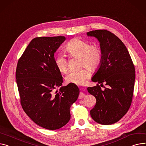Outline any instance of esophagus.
Here are the masks:
<instances>
[{
  "label": "esophagus",
  "mask_w": 146,
  "mask_h": 146,
  "mask_svg": "<svg viewBox=\"0 0 146 146\" xmlns=\"http://www.w3.org/2000/svg\"><path fill=\"white\" fill-rule=\"evenodd\" d=\"M84 96H85V94H84L83 93L81 92V93L79 94V99H83V98H84Z\"/></svg>",
  "instance_id": "esophagus-1"
}]
</instances>
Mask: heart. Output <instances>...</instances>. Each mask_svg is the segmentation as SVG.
Returning a JSON list of instances; mask_svg holds the SVG:
<instances>
[{
    "label": "heart",
    "instance_id": "obj_1",
    "mask_svg": "<svg viewBox=\"0 0 146 146\" xmlns=\"http://www.w3.org/2000/svg\"><path fill=\"white\" fill-rule=\"evenodd\" d=\"M66 50L72 57H79L80 69L70 71L66 77L67 83L83 84L86 79L89 78L91 70H94L100 64L102 54L100 48L96 46H91L90 43L79 38H74L66 46ZM54 64L57 70L64 73L68 69V61L62 54H59L54 58Z\"/></svg>",
    "mask_w": 146,
    "mask_h": 146
}]
</instances>
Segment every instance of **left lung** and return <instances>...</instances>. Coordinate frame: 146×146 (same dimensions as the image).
<instances>
[{"label": "left lung", "instance_id": "left-lung-1", "mask_svg": "<svg viewBox=\"0 0 146 146\" xmlns=\"http://www.w3.org/2000/svg\"><path fill=\"white\" fill-rule=\"evenodd\" d=\"M87 35L98 38L102 54L99 68L92 79L98 84L87 88L96 99L90 115L99 124H112L123 117L131 104L134 66L127 48L114 34L103 29L90 31ZM103 83L107 86L102 91L100 86Z\"/></svg>", "mask_w": 146, "mask_h": 146}]
</instances>
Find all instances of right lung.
Here are the masks:
<instances>
[{"label": "right lung", "mask_w": 146, "mask_h": 146, "mask_svg": "<svg viewBox=\"0 0 146 146\" xmlns=\"http://www.w3.org/2000/svg\"><path fill=\"white\" fill-rule=\"evenodd\" d=\"M65 40L64 36L34 38L19 59L16 70L23 110L36 124L51 130L69 122L70 108L80 92L74 83L60 86L63 80L54 54Z\"/></svg>", "instance_id": "add662e5"}]
</instances>
